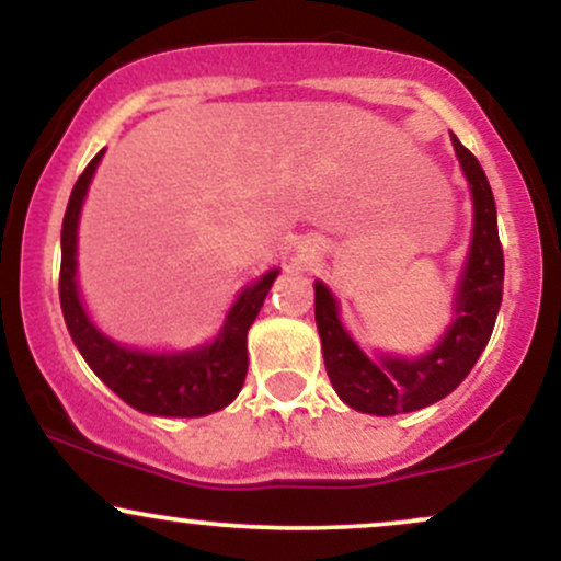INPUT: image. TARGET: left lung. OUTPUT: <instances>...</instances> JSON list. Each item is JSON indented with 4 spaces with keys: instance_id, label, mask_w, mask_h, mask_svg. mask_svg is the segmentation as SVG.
I'll return each mask as SVG.
<instances>
[{
    "instance_id": "8db88e82",
    "label": "left lung",
    "mask_w": 561,
    "mask_h": 561,
    "mask_svg": "<svg viewBox=\"0 0 561 561\" xmlns=\"http://www.w3.org/2000/svg\"><path fill=\"white\" fill-rule=\"evenodd\" d=\"M450 139L472 186L474 237L456 298V321L443 343L416 362L405 358H382V364L369 362L340 324L330 289L321 282L313 285L317 289L313 313H317L327 375L337 396L364 414L392 416L424 409L446 398L478 364L499 317L501 293H504V248L499 240L493 192L478 158L454 134Z\"/></svg>"
}]
</instances>
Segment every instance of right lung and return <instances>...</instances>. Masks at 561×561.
Wrapping results in <instances>:
<instances>
[{
    "label": "right lung",
    "instance_id": "right-lung-1",
    "mask_svg": "<svg viewBox=\"0 0 561 561\" xmlns=\"http://www.w3.org/2000/svg\"><path fill=\"white\" fill-rule=\"evenodd\" d=\"M102 152L89 165L70 192L66 218H62V261H60V306L68 332L83 362L128 405L158 416H205L224 409L242 390L248 375V330L259 317L263 300L272 289L276 272L248 287L231 306L224 330L214 345L186 353H141L111 343L94 330L83 313L76 289V227L87 186L100 163Z\"/></svg>",
    "mask_w": 561,
    "mask_h": 561
}]
</instances>
